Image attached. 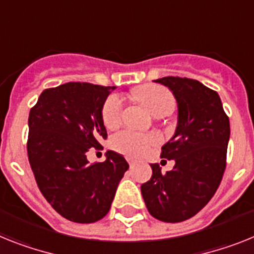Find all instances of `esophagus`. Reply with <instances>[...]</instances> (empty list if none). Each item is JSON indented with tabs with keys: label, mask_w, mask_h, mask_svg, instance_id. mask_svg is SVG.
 <instances>
[{
	"label": "esophagus",
	"mask_w": 254,
	"mask_h": 254,
	"mask_svg": "<svg viewBox=\"0 0 254 254\" xmlns=\"http://www.w3.org/2000/svg\"><path fill=\"white\" fill-rule=\"evenodd\" d=\"M127 161H129V165H130V168H133L135 164H137V161L135 160H131V159H127Z\"/></svg>",
	"instance_id": "1"
}]
</instances>
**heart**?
<instances>
[{"mask_svg": "<svg viewBox=\"0 0 254 254\" xmlns=\"http://www.w3.org/2000/svg\"><path fill=\"white\" fill-rule=\"evenodd\" d=\"M135 97L155 117H164L174 111L176 101L168 89L159 85H146L135 91ZM123 116V101L114 94L106 99L102 108V120L106 127L115 129L120 125ZM157 138L150 134L131 130H123L112 138V147L129 157H140L146 155Z\"/></svg>", "mask_w": 254, "mask_h": 254, "instance_id": "b5f03b06", "label": "heart"}]
</instances>
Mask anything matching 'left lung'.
Segmentation results:
<instances>
[{"instance_id":"left-lung-1","label":"left lung","mask_w":254,"mask_h":254,"mask_svg":"<svg viewBox=\"0 0 254 254\" xmlns=\"http://www.w3.org/2000/svg\"><path fill=\"white\" fill-rule=\"evenodd\" d=\"M167 86L177 101L174 135L161 147V157L174 160L173 170L161 174L151 164L152 177L140 186L150 214L164 222L193 217L216 193L226 168L230 121L218 93L186 77L155 80Z\"/></svg>"}]
</instances>
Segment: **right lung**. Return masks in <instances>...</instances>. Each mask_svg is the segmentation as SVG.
I'll return each instance as SVG.
<instances>
[{"instance_id":"1","label":"right lung","mask_w":254,"mask_h":254,"mask_svg":"<svg viewBox=\"0 0 254 254\" xmlns=\"http://www.w3.org/2000/svg\"><path fill=\"white\" fill-rule=\"evenodd\" d=\"M116 86L67 82L41 93L28 117V159L48 203L64 218L93 223L103 218L129 164L107 151L90 164L86 152L107 139L102 108Z\"/></svg>"}]
</instances>
